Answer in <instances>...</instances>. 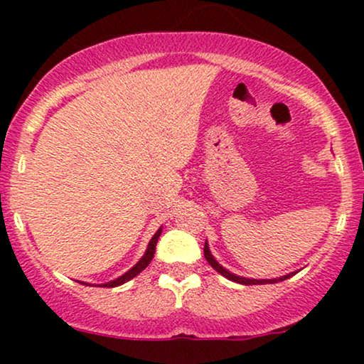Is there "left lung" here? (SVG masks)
<instances>
[{
    "mask_svg": "<svg viewBox=\"0 0 364 364\" xmlns=\"http://www.w3.org/2000/svg\"><path fill=\"white\" fill-rule=\"evenodd\" d=\"M203 257H205V260L210 263V267L213 268V270H217L218 273H220V275L228 278V280H232V282H235V283H240V285H267V283H278V282L287 280V278H290V277H293L296 273V272H291V273H287V275L278 277V278H267V280H263V278H260V280H257V278H247V277L235 275V273L228 272L227 268H223L220 263L215 260V257L212 255L210 248H208V242L207 240H205V245H203Z\"/></svg>",
    "mask_w": 364,
    "mask_h": 364,
    "instance_id": "8db88e82",
    "label": "left lung"
}]
</instances>
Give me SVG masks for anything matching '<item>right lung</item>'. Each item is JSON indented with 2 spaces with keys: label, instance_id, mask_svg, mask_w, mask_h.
Returning a JSON list of instances; mask_svg holds the SVG:
<instances>
[{
  "label": "right lung",
  "instance_id": "right-lung-1",
  "mask_svg": "<svg viewBox=\"0 0 364 364\" xmlns=\"http://www.w3.org/2000/svg\"><path fill=\"white\" fill-rule=\"evenodd\" d=\"M161 233H162V227L159 228V230H157L156 233H154V237L151 238V242H149V245H147V248H146V253H144L141 260H139V262L136 263V265H134V267L131 268V270H127L126 273H124V275L117 277L116 280H111V282H107V283H101V285H99V287H106V288L119 287V285H122V283H126V282H129V280H132V278H134V277H137L139 273H141L142 270H146L149 263L152 262L154 253H156V245H157L159 237H161ZM79 283H81V282H79ZM82 283H86V282H82ZM86 285L91 287V283H86Z\"/></svg>",
  "mask_w": 364,
  "mask_h": 364
}]
</instances>
